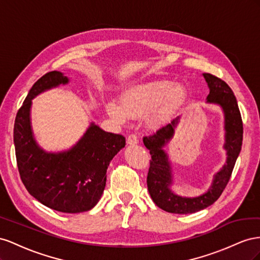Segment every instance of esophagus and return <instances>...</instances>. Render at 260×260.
Here are the masks:
<instances>
[{"label": "esophagus", "mask_w": 260, "mask_h": 260, "mask_svg": "<svg viewBox=\"0 0 260 260\" xmlns=\"http://www.w3.org/2000/svg\"><path fill=\"white\" fill-rule=\"evenodd\" d=\"M126 142H127L128 145H136L138 143V138L135 134H131L126 138Z\"/></svg>", "instance_id": "1"}]
</instances>
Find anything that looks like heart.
Masks as SVG:
<instances>
[{
	"label": "heart",
	"mask_w": 260,
	"mask_h": 260,
	"mask_svg": "<svg viewBox=\"0 0 260 260\" xmlns=\"http://www.w3.org/2000/svg\"><path fill=\"white\" fill-rule=\"evenodd\" d=\"M187 91L181 84L170 80H152L128 88L121 97V105L109 101L108 114L124 123L128 117H144L149 113L152 126L165 123L186 99Z\"/></svg>",
	"instance_id": "1"
}]
</instances>
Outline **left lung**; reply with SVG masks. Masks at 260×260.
<instances>
[{"mask_svg":"<svg viewBox=\"0 0 260 260\" xmlns=\"http://www.w3.org/2000/svg\"><path fill=\"white\" fill-rule=\"evenodd\" d=\"M209 87V94L207 102L219 105L224 113V129L226 150V161L220 171L214 175L211 187L205 194L198 197H182L171 190L173 182L171 163L163 147L170 142L174 135V129L179 124L180 116L175 117L171 123L163 126L154 134L143 138L144 145L150 151L151 160L149 171L147 175V186L149 194L162 210L187 214L203 210L212 205L221 196L231 177L233 168L239 157L243 142V122L239 106L232 89L222 79L211 75L203 74Z\"/></svg>","mask_w":260,"mask_h":260,"instance_id":"obj_1","label":"left lung"}]
</instances>
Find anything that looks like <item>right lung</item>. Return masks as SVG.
<instances>
[{"label":"right lung","mask_w":260,"mask_h":260,"mask_svg":"<svg viewBox=\"0 0 260 260\" xmlns=\"http://www.w3.org/2000/svg\"><path fill=\"white\" fill-rule=\"evenodd\" d=\"M61 72H49L36 81L14 124V145L20 179L29 194L49 208L65 213L90 210L106 187L107 170L125 147V137L91 123L70 150L47 152L36 143L31 125V100L48 89L65 85Z\"/></svg>","instance_id":"1"}]
</instances>
